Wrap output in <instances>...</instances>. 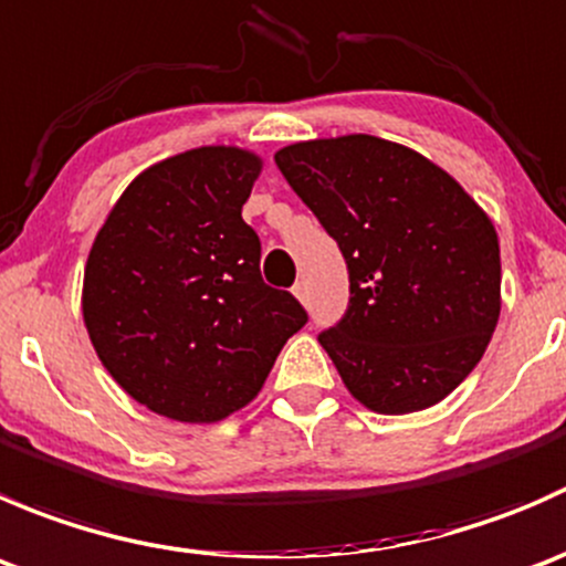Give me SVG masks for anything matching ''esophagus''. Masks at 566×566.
Listing matches in <instances>:
<instances>
[{"label":"esophagus","mask_w":566,"mask_h":566,"mask_svg":"<svg viewBox=\"0 0 566 566\" xmlns=\"http://www.w3.org/2000/svg\"><path fill=\"white\" fill-rule=\"evenodd\" d=\"M293 295L301 301V304H306V301H310V290H306L304 282L293 284Z\"/></svg>","instance_id":"1"}]
</instances>
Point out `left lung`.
Wrapping results in <instances>:
<instances>
[{"label":"left lung","mask_w":566,"mask_h":566,"mask_svg":"<svg viewBox=\"0 0 566 566\" xmlns=\"http://www.w3.org/2000/svg\"><path fill=\"white\" fill-rule=\"evenodd\" d=\"M273 158L347 262L350 304L317 336L347 391L389 416L441 402L499 323L493 221L430 158L378 136L298 142Z\"/></svg>","instance_id":"obj_1"}]
</instances>
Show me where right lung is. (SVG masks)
Instances as JSON below:
<instances>
[{"instance_id": "add662e5", "label": "right lung", "mask_w": 566, "mask_h": 566, "mask_svg": "<svg viewBox=\"0 0 566 566\" xmlns=\"http://www.w3.org/2000/svg\"><path fill=\"white\" fill-rule=\"evenodd\" d=\"M260 169V156L224 145L153 164L95 235L84 325L108 375L153 413L227 419L310 319L260 276V238L241 216Z\"/></svg>"}]
</instances>
